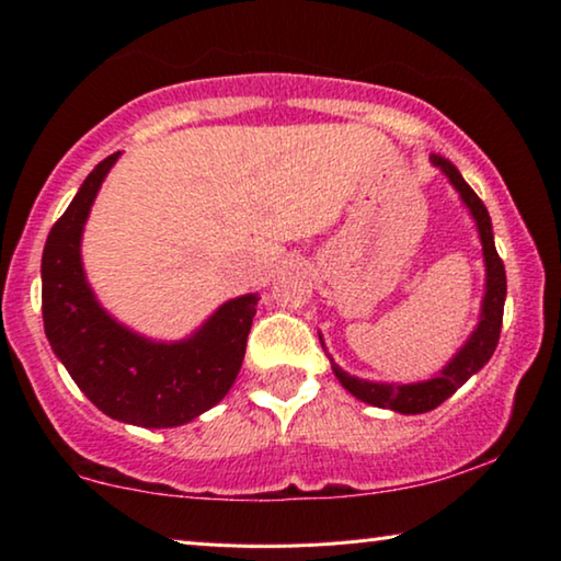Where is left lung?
Returning a JSON list of instances; mask_svg holds the SVG:
<instances>
[{"label": "left lung", "mask_w": 561, "mask_h": 561, "mask_svg": "<svg viewBox=\"0 0 561 561\" xmlns=\"http://www.w3.org/2000/svg\"><path fill=\"white\" fill-rule=\"evenodd\" d=\"M430 160L432 165L439 168L445 175H448L453 188H456L460 198H463V204L471 211L473 222H477L481 251H484V266H486V285H484V300H481L479 325L473 329L469 342L460 346L456 357H453L443 370L420 382H373V380L354 378V375L344 373L342 367L331 359V370L346 391L357 396L359 401L373 403V407H380V409L399 411V414H424V411L437 409L439 403L450 399V396L456 393L473 373H479L481 367L489 363V357H492L500 342L502 310H505V295H507L505 264H502V259L497 256V248H494L492 219H489L484 202L473 194V188L463 181V175L458 173V168L453 165L450 160L439 158V154H430Z\"/></svg>", "instance_id": "left-lung-1"}]
</instances>
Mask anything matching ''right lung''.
<instances>
[{
  "label": "right lung",
  "mask_w": 561,
  "mask_h": 561,
  "mask_svg": "<svg viewBox=\"0 0 561 561\" xmlns=\"http://www.w3.org/2000/svg\"><path fill=\"white\" fill-rule=\"evenodd\" d=\"M122 152L98 162L48 232L41 261L44 329L80 391L111 420L179 427L228 396L245 357L259 295L219 305L183 342H152L111 318L82 268L80 243L101 183Z\"/></svg>",
  "instance_id": "add662e5"
}]
</instances>
